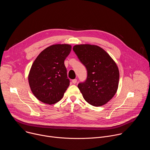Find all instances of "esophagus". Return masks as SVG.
Wrapping results in <instances>:
<instances>
[{
    "label": "esophagus",
    "mask_w": 150,
    "mask_h": 150,
    "mask_svg": "<svg viewBox=\"0 0 150 150\" xmlns=\"http://www.w3.org/2000/svg\"><path fill=\"white\" fill-rule=\"evenodd\" d=\"M77 82V79H74L72 80V83H76Z\"/></svg>",
    "instance_id": "esophagus-1"
}]
</instances>
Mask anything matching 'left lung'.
<instances>
[{"mask_svg": "<svg viewBox=\"0 0 150 150\" xmlns=\"http://www.w3.org/2000/svg\"><path fill=\"white\" fill-rule=\"evenodd\" d=\"M73 50L87 71V79L78 85L83 98L94 106L105 104L118 88L119 72L116 63L97 46L75 45Z\"/></svg>", "mask_w": 150, "mask_h": 150, "instance_id": "left-lung-1", "label": "left lung"}]
</instances>
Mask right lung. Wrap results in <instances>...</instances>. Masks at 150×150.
<instances>
[{"instance_id": "right-lung-1", "label": "right lung", "mask_w": 150, "mask_h": 150, "mask_svg": "<svg viewBox=\"0 0 150 150\" xmlns=\"http://www.w3.org/2000/svg\"><path fill=\"white\" fill-rule=\"evenodd\" d=\"M71 51L69 45H55L42 51L34 60L28 75L33 94L41 102L53 104L63 97L70 80L64 61Z\"/></svg>"}]
</instances>
